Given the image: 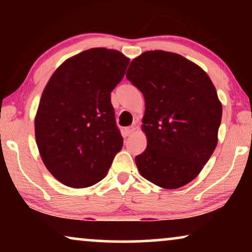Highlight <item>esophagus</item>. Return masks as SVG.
Returning a JSON list of instances; mask_svg holds the SVG:
<instances>
[{"label":"esophagus","instance_id":"obj_1","mask_svg":"<svg viewBox=\"0 0 252 252\" xmlns=\"http://www.w3.org/2000/svg\"><path fill=\"white\" fill-rule=\"evenodd\" d=\"M135 130H136V127L132 125L129 127H126V128L124 129V134H125V136H129V135H132V134L135 132Z\"/></svg>","mask_w":252,"mask_h":252}]
</instances>
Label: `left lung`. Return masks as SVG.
Segmentation results:
<instances>
[{"mask_svg":"<svg viewBox=\"0 0 252 252\" xmlns=\"http://www.w3.org/2000/svg\"><path fill=\"white\" fill-rule=\"evenodd\" d=\"M126 77L146 101L147 148L135 157L140 174L165 189L197 177L218 143L222 105L206 72L179 54L146 51Z\"/></svg>","mask_w":252,"mask_h":252,"instance_id":"1","label":"left lung"}]
</instances>
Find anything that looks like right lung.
Instances as JSON below:
<instances>
[{
  "instance_id": "obj_1",
  "label": "right lung",
  "mask_w": 252,
  "mask_h": 252,
  "mask_svg": "<svg viewBox=\"0 0 252 252\" xmlns=\"http://www.w3.org/2000/svg\"><path fill=\"white\" fill-rule=\"evenodd\" d=\"M128 64L118 50L92 48L62 63L43 89L34 120L37 149L67 187L97 184L122 150L111 92Z\"/></svg>"
}]
</instances>
